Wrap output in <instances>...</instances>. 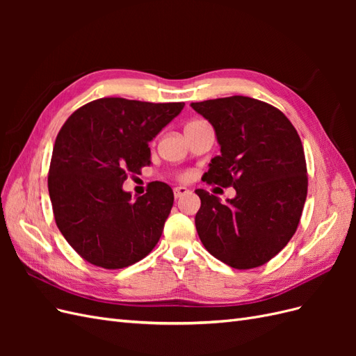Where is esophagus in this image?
Listing matches in <instances>:
<instances>
[{"label": "esophagus", "instance_id": "esophagus-1", "mask_svg": "<svg viewBox=\"0 0 356 356\" xmlns=\"http://www.w3.org/2000/svg\"><path fill=\"white\" fill-rule=\"evenodd\" d=\"M190 190L187 188V187H184V186H179V187H175L174 188V196H175V199H179L181 196H184V195H187Z\"/></svg>", "mask_w": 356, "mask_h": 356}]
</instances>
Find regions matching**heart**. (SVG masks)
I'll use <instances>...</instances> for the list:
<instances>
[{
  "label": "heart",
  "instance_id": "b5f03b06",
  "mask_svg": "<svg viewBox=\"0 0 356 356\" xmlns=\"http://www.w3.org/2000/svg\"><path fill=\"white\" fill-rule=\"evenodd\" d=\"M195 123H199V122H191V123H188V124H195ZM188 124H187V126H188Z\"/></svg>",
  "mask_w": 356,
  "mask_h": 356
}]
</instances>
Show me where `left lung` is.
I'll list each match as a JSON object with an SVG mask.
<instances>
[{
    "label": "left lung",
    "mask_w": 356,
    "mask_h": 356,
    "mask_svg": "<svg viewBox=\"0 0 356 356\" xmlns=\"http://www.w3.org/2000/svg\"><path fill=\"white\" fill-rule=\"evenodd\" d=\"M212 124L220 145L207 182L233 187L222 203L197 188L199 238L234 268L258 267L293 238L307 196V169L296 127L275 106L248 96L191 102Z\"/></svg>",
    "instance_id": "8db88e82"
}]
</instances>
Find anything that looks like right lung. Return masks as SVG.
I'll return each mask as SVG.
<instances>
[{
    "label": "right lung",
    "instance_id": "1",
    "mask_svg": "<svg viewBox=\"0 0 356 356\" xmlns=\"http://www.w3.org/2000/svg\"><path fill=\"white\" fill-rule=\"evenodd\" d=\"M102 98L71 114L59 131L49 170L58 229L84 260L104 268L131 266L159 242L174 193L157 182L132 199L129 174L152 165L148 143L184 108Z\"/></svg>",
    "mask_w": 356,
    "mask_h": 356
}]
</instances>
